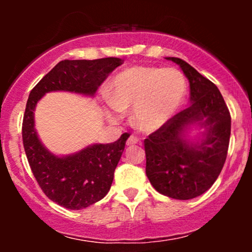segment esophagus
<instances>
[{"instance_id": "1", "label": "esophagus", "mask_w": 252, "mask_h": 252, "mask_svg": "<svg viewBox=\"0 0 252 252\" xmlns=\"http://www.w3.org/2000/svg\"><path fill=\"white\" fill-rule=\"evenodd\" d=\"M138 142V138L136 137V136H130V137L126 140V146H134V144H136Z\"/></svg>"}]
</instances>
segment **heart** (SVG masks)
Wrapping results in <instances>:
<instances>
[{
	"mask_svg": "<svg viewBox=\"0 0 252 252\" xmlns=\"http://www.w3.org/2000/svg\"><path fill=\"white\" fill-rule=\"evenodd\" d=\"M186 91V79L178 68L132 66L110 83L108 116L117 120L121 111L134 108L135 126L142 131H155L178 111Z\"/></svg>",
	"mask_w": 252,
	"mask_h": 252,
	"instance_id": "1",
	"label": "heart"
}]
</instances>
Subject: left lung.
Here are the masks:
<instances>
[{
    "mask_svg": "<svg viewBox=\"0 0 252 252\" xmlns=\"http://www.w3.org/2000/svg\"><path fill=\"white\" fill-rule=\"evenodd\" d=\"M189 82L190 105L144 140L146 174L161 194L179 200L201 195L215 184L226 160L231 116L221 94L211 80L180 58L169 57ZM190 125L205 127L204 137H186Z\"/></svg>",
    "mask_w": 252,
    "mask_h": 252,
    "instance_id": "left-lung-1",
    "label": "left lung"
}]
</instances>
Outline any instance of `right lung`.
Returning a JSON list of instances; mask_svg holds the SVG:
<instances>
[{"instance_id": "obj_1", "label": "right lung", "mask_w": 252, "mask_h": 252, "mask_svg": "<svg viewBox=\"0 0 252 252\" xmlns=\"http://www.w3.org/2000/svg\"><path fill=\"white\" fill-rule=\"evenodd\" d=\"M120 58L63 60L32 90L26 105L22 140L33 175L48 199L68 210L85 209L108 194L128 134L114 143L92 144L67 156H57L40 142L34 128V110L47 92L68 91L94 96Z\"/></svg>"}]
</instances>
